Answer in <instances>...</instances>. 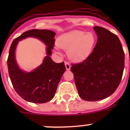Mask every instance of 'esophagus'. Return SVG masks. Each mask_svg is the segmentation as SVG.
<instances>
[{
	"label": "esophagus",
	"mask_w": 130,
	"mask_h": 130,
	"mask_svg": "<svg viewBox=\"0 0 130 130\" xmlns=\"http://www.w3.org/2000/svg\"><path fill=\"white\" fill-rule=\"evenodd\" d=\"M65 67H66V69L67 70H69L70 69V67H71V65L68 62L65 61Z\"/></svg>",
	"instance_id": "1"
}]
</instances>
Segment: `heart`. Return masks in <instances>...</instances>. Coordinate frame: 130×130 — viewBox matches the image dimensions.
Wrapping results in <instances>:
<instances>
[{"mask_svg": "<svg viewBox=\"0 0 130 130\" xmlns=\"http://www.w3.org/2000/svg\"><path fill=\"white\" fill-rule=\"evenodd\" d=\"M95 43V37L90 32L73 30L64 34L59 38L58 44L69 50V57L75 61L86 60L92 53Z\"/></svg>", "mask_w": 130, "mask_h": 130, "instance_id": "heart-1", "label": "heart"}]
</instances>
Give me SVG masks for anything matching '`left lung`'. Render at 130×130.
I'll list each match as a JSON object with an SVG mask.
<instances>
[{"label":"left lung","mask_w":130,"mask_h":130,"mask_svg":"<svg viewBox=\"0 0 130 130\" xmlns=\"http://www.w3.org/2000/svg\"><path fill=\"white\" fill-rule=\"evenodd\" d=\"M96 44L84 61L72 65L79 96L87 101L102 100L120 85L124 67V53L118 37L104 27L94 26Z\"/></svg>","instance_id":"1"}]
</instances>
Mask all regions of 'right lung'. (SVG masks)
Segmentation results:
<instances>
[{"mask_svg":"<svg viewBox=\"0 0 130 130\" xmlns=\"http://www.w3.org/2000/svg\"><path fill=\"white\" fill-rule=\"evenodd\" d=\"M55 35V32L50 30H29L14 39L12 43L7 58L9 77L15 92L27 101L45 103L52 100L66 70L64 62L57 63L50 57L54 46ZM27 37H36L47 46V56L43 62L31 73L21 70L15 58V50L18 41Z\"/></svg>","mask_w":130,"mask_h":130,"instance_id":"obj_1","label":"right lung"}]
</instances>
